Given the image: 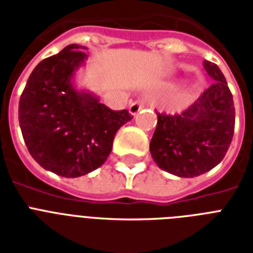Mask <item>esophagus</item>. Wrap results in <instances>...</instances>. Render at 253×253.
<instances>
[{
	"label": "esophagus",
	"mask_w": 253,
	"mask_h": 253,
	"mask_svg": "<svg viewBox=\"0 0 253 253\" xmlns=\"http://www.w3.org/2000/svg\"><path fill=\"white\" fill-rule=\"evenodd\" d=\"M143 101H134V102L130 103V106H128V113L131 115H136L139 111L143 109Z\"/></svg>",
	"instance_id": "34e87169"
}]
</instances>
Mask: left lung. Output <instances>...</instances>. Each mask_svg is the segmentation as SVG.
I'll return each mask as SVG.
<instances>
[{
    "label": "left lung",
    "instance_id": "obj_1",
    "mask_svg": "<svg viewBox=\"0 0 253 253\" xmlns=\"http://www.w3.org/2000/svg\"><path fill=\"white\" fill-rule=\"evenodd\" d=\"M212 85L181 114L158 113L150 152L158 167L177 177H197L219 164L235 127V107L219 67L205 60Z\"/></svg>",
    "mask_w": 253,
    "mask_h": 253
}]
</instances>
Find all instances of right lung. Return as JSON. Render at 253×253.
I'll list each match as a JSON object with an SVG mask.
<instances>
[{
  "label": "right lung",
  "mask_w": 253,
  "mask_h": 253,
  "mask_svg": "<svg viewBox=\"0 0 253 253\" xmlns=\"http://www.w3.org/2000/svg\"><path fill=\"white\" fill-rule=\"evenodd\" d=\"M85 45L71 44L34 68L22 91L18 118L26 146L44 169L80 177L106 162L117 131L131 121L127 110L114 111L98 95L76 86L84 67Z\"/></svg>",
  "instance_id": "1"
}]
</instances>
